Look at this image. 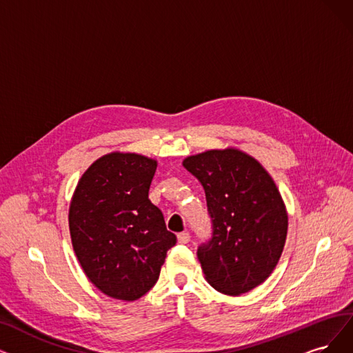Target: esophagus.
<instances>
[{
  "instance_id": "esophagus-1",
  "label": "esophagus",
  "mask_w": 353,
  "mask_h": 353,
  "mask_svg": "<svg viewBox=\"0 0 353 353\" xmlns=\"http://www.w3.org/2000/svg\"><path fill=\"white\" fill-rule=\"evenodd\" d=\"M190 237H191V236H190L188 232H182V233L178 234V242L182 243V245H185V243L190 242Z\"/></svg>"
}]
</instances>
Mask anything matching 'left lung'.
Returning a JSON list of instances; mask_svg holds the SVG:
<instances>
[{"mask_svg":"<svg viewBox=\"0 0 353 353\" xmlns=\"http://www.w3.org/2000/svg\"><path fill=\"white\" fill-rule=\"evenodd\" d=\"M205 191L211 241L196 256L207 283L241 295L272 274L285 246L288 213L272 176L236 148L211 149L182 162Z\"/></svg>","mask_w":353,"mask_h":353,"instance_id":"obj_1","label":"left lung"}]
</instances>
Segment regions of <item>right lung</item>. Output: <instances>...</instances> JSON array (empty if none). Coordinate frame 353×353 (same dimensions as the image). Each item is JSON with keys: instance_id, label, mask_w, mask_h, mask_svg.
Segmentation results:
<instances>
[{"instance_id": "right-lung-1", "label": "right lung", "mask_w": 353, "mask_h": 353, "mask_svg": "<svg viewBox=\"0 0 353 353\" xmlns=\"http://www.w3.org/2000/svg\"><path fill=\"white\" fill-rule=\"evenodd\" d=\"M158 161L111 152L78 181L69 204V233L91 283L116 300L134 301L159 278L176 236L149 200Z\"/></svg>"}]
</instances>
